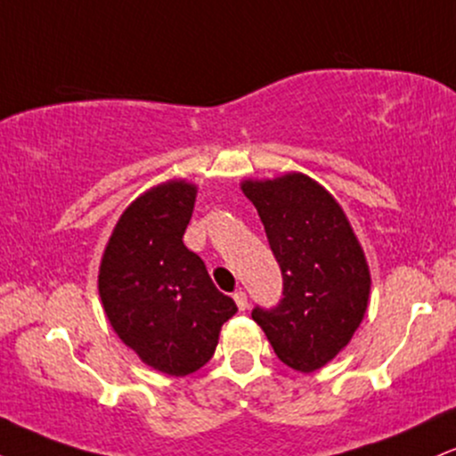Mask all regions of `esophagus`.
I'll list each match as a JSON object with an SVG mask.
<instances>
[{"label": "esophagus", "mask_w": 456, "mask_h": 456, "mask_svg": "<svg viewBox=\"0 0 456 456\" xmlns=\"http://www.w3.org/2000/svg\"><path fill=\"white\" fill-rule=\"evenodd\" d=\"M233 300H235V305H238L240 311H246V308H248V297H246V291H242V289L235 291Z\"/></svg>", "instance_id": "esophagus-1"}]
</instances>
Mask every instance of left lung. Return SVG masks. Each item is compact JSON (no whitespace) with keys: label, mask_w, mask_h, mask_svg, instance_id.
Returning <instances> with one entry per match:
<instances>
[{"label":"left lung","mask_w":456,"mask_h":456,"mask_svg":"<svg viewBox=\"0 0 456 456\" xmlns=\"http://www.w3.org/2000/svg\"><path fill=\"white\" fill-rule=\"evenodd\" d=\"M282 274V297L253 315L281 362L313 373L352 341L370 291L364 253L343 208L302 174L244 182Z\"/></svg>","instance_id":"8db88e82"}]
</instances>
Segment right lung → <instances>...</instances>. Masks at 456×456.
Returning <instances> with one entry per match:
<instances>
[{
	"label": "right lung",
	"instance_id": "1",
	"mask_svg": "<svg viewBox=\"0 0 456 456\" xmlns=\"http://www.w3.org/2000/svg\"><path fill=\"white\" fill-rule=\"evenodd\" d=\"M195 186L167 182L134 199L102 255L98 291L118 337L151 369L184 378L214 355L238 306L184 246Z\"/></svg>",
	"mask_w": 456,
	"mask_h": 456
}]
</instances>
